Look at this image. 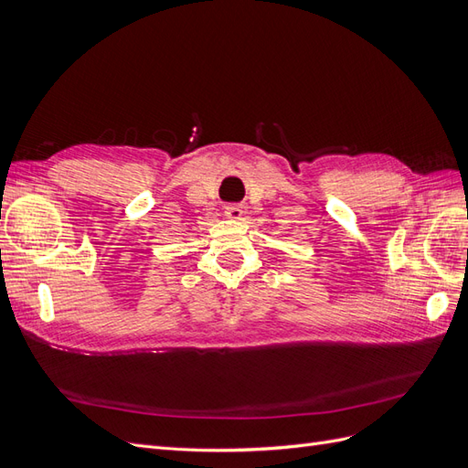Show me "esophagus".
Instances as JSON below:
<instances>
[{
	"mask_svg": "<svg viewBox=\"0 0 468 468\" xmlns=\"http://www.w3.org/2000/svg\"><path fill=\"white\" fill-rule=\"evenodd\" d=\"M224 215L229 217V218L238 220V218H242V215H244V208L239 207V205H226V207H224Z\"/></svg>",
	"mask_w": 468,
	"mask_h": 468,
	"instance_id": "esophagus-1",
	"label": "esophagus"
}]
</instances>
